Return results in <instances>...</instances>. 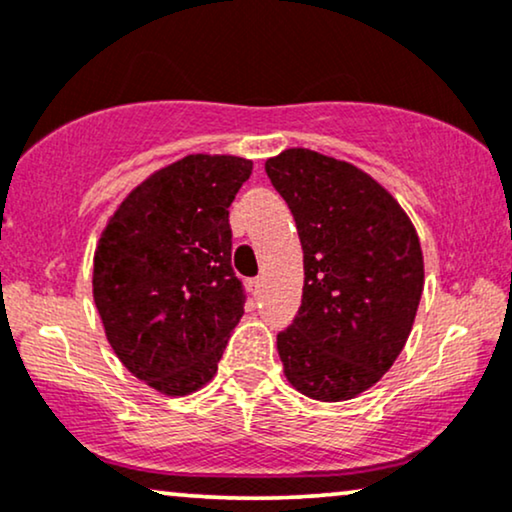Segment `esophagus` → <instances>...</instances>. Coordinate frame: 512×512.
Here are the masks:
<instances>
[{"mask_svg": "<svg viewBox=\"0 0 512 512\" xmlns=\"http://www.w3.org/2000/svg\"><path fill=\"white\" fill-rule=\"evenodd\" d=\"M251 287H254L256 291L263 287V277H254V280H251Z\"/></svg>", "mask_w": 512, "mask_h": 512, "instance_id": "obj_1", "label": "esophagus"}]
</instances>
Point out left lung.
Returning a JSON list of instances; mask_svg holds the SVG:
<instances>
[{
    "label": "left lung",
    "mask_w": 512,
    "mask_h": 512,
    "mask_svg": "<svg viewBox=\"0 0 512 512\" xmlns=\"http://www.w3.org/2000/svg\"><path fill=\"white\" fill-rule=\"evenodd\" d=\"M294 214L303 301L277 334L284 376L320 402L353 400L381 381L411 334L423 251L400 202L355 164L308 148L265 162Z\"/></svg>",
    "instance_id": "left-lung-1"
}]
</instances>
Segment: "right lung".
Masks as SVG:
<instances>
[{"mask_svg":"<svg viewBox=\"0 0 512 512\" xmlns=\"http://www.w3.org/2000/svg\"><path fill=\"white\" fill-rule=\"evenodd\" d=\"M254 162L188 155L122 199L94 254V301L119 362L183 397L216 376L244 291L230 265L228 207Z\"/></svg>","mask_w":512,"mask_h":512,"instance_id":"right-lung-1","label":"right lung"}]
</instances>
